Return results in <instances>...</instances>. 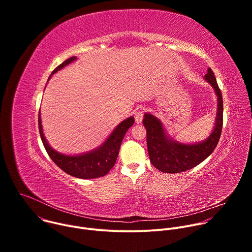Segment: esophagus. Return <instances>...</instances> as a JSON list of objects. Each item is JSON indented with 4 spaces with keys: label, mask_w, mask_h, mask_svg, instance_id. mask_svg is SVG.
Segmentation results:
<instances>
[{
    "label": "esophagus",
    "mask_w": 252,
    "mask_h": 252,
    "mask_svg": "<svg viewBox=\"0 0 252 252\" xmlns=\"http://www.w3.org/2000/svg\"><path fill=\"white\" fill-rule=\"evenodd\" d=\"M142 119H143V111L141 110H138L134 113V120H135V123L136 124H140L142 122Z\"/></svg>",
    "instance_id": "34e87169"
}]
</instances>
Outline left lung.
Listing matches in <instances>:
<instances>
[{
  "label": "left lung",
  "instance_id": "8db88e82",
  "mask_svg": "<svg viewBox=\"0 0 252 252\" xmlns=\"http://www.w3.org/2000/svg\"><path fill=\"white\" fill-rule=\"evenodd\" d=\"M203 80L208 83L218 98L217 116L210 134L196 142H181L171 137L161 121L151 113L143 115V126L147 128L148 152L153 165L165 173L183 172L196 166L208 158L217 148L222 128L223 102L221 92L210 67Z\"/></svg>",
  "mask_w": 252,
  "mask_h": 252
}]
</instances>
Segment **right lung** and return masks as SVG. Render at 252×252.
<instances>
[{
	"label": "right lung",
	"instance_id": "add662e5",
	"mask_svg": "<svg viewBox=\"0 0 252 252\" xmlns=\"http://www.w3.org/2000/svg\"><path fill=\"white\" fill-rule=\"evenodd\" d=\"M77 61V57H71L64 61L62 64L54 69L48 81L52 78L57 71L63 69L66 65ZM133 117H129L120 123L112 133L106 137V139L100 146L93 151L79 154V155H65L61 154L54 150L44 134L41 112L39 113V129L44 147L52 158V160L64 172L78 178L90 179L96 178L105 175L112 167L115 165L117 158L119 156L122 141L127 129L133 125Z\"/></svg>",
	"mask_w": 252,
	"mask_h": 252
}]
</instances>
